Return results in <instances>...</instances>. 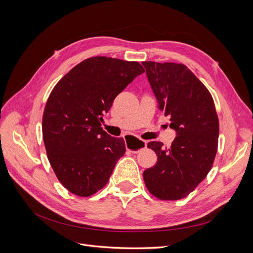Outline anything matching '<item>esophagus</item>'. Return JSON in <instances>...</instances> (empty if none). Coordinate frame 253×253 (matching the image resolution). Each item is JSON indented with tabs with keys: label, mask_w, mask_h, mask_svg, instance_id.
Returning <instances> with one entry per match:
<instances>
[{
	"label": "esophagus",
	"mask_w": 253,
	"mask_h": 253,
	"mask_svg": "<svg viewBox=\"0 0 253 253\" xmlns=\"http://www.w3.org/2000/svg\"><path fill=\"white\" fill-rule=\"evenodd\" d=\"M125 140L126 149L132 153H137L140 150L147 148V141L136 138L134 136H126Z\"/></svg>",
	"instance_id": "34e87169"
}]
</instances>
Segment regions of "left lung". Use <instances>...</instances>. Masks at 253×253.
Wrapping results in <instances>:
<instances>
[{"instance_id": "1", "label": "left lung", "mask_w": 253, "mask_h": 253, "mask_svg": "<svg viewBox=\"0 0 253 253\" xmlns=\"http://www.w3.org/2000/svg\"><path fill=\"white\" fill-rule=\"evenodd\" d=\"M158 110L170 118L176 137L170 149L151 141L158 157L143 172L150 192L160 200L189 195L211 170L217 151L219 125L211 94L189 68L178 63L142 62Z\"/></svg>"}]
</instances>
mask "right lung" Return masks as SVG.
I'll return each mask as SVG.
<instances>
[{
    "label": "right lung",
    "instance_id": "add662e5",
    "mask_svg": "<svg viewBox=\"0 0 253 253\" xmlns=\"http://www.w3.org/2000/svg\"><path fill=\"white\" fill-rule=\"evenodd\" d=\"M143 72L138 62L93 57L72 68L51 90L43 140L53 172L70 192L89 196L108 183L126 143L103 131L102 116Z\"/></svg>",
    "mask_w": 253,
    "mask_h": 253
}]
</instances>
